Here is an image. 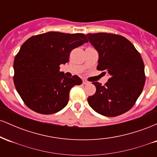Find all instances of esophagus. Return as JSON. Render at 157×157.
<instances>
[{
  "label": "esophagus",
  "mask_w": 157,
  "mask_h": 157,
  "mask_svg": "<svg viewBox=\"0 0 157 157\" xmlns=\"http://www.w3.org/2000/svg\"><path fill=\"white\" fill-rule=\"evenodd\" d=\"M82 83H83L84 85H86V84H89V81L86 80H82Z\"/></svg>",
  "instance_id": "34e87169"
}]
</instances>
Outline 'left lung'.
<instances>
[{
  "label": "left lung",
  "instance_id": "1",
  "mask_svg": "<svg viewBox=\"0 0 157 157\" xmlns=\"http://www.w3.org/2000/svg\"><path fill=\"white\" fill-rule=\"evenodd\" d=\"M86 36L98 52L97 69L110 76L104 86L92 82L96 92L88 97V102L103 116L122 114L134 106L145 85V66L141 55L121 35L90 33Z\"/></svg>",
  "mask_w": 157,
  "mask_h": 157
}]
</instances>
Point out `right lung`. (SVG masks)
Instances as JSON below:
<instances>
[{
    "label": "right lung",
    "mask_w": 157,
    "mask_h": 157,
    "mask_svg": "<svg viewBox=\"0 0 157 157\" xmlns=\"http://www.w3.org/2000/svg\"><path fill=\"white\" fill-rule=\"evenodd\" d=\"M84 34L49 32L29 38L14 60V83L24 103L35 112L52 114L68 104L70 89L82 81L65 76L60 65L71 50L87 43Z\"/></svg>",
    "instance_id": "add662e5"
}]
</instances>
